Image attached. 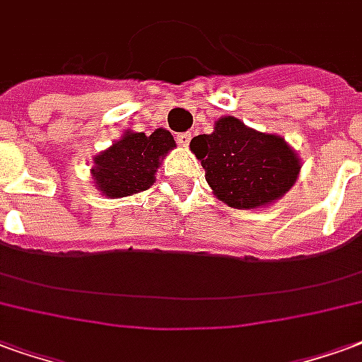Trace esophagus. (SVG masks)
<instances>
[{"label":"esophagus","mask_w":362,"mask_h":362,"mask_svg":"<svg viewBox=\"0 0 362 362\" xmlns=\"http://www.w3.org/2000/svg\"><path fill=\"white\" fill-rule=\"evenodd\" d=\"M191 139H192V134H191V133H181V134H177L179 146H189V142H191Z\"/></svg>","instance_id":"1"}]
</instances>
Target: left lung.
<instances>
[{"label": "left lung", "mask_w": 362, "mask_h": 362, "mask_svg": "<svg viewBox=\"0 0 362 362\" xmlns=\"http://www.w3.org/2000/svg\"><path fill=\"white\" fill-rule=\"evenodd\" d=\"M191 150L214 194L235 210L272 206L295 185L303 165L284 136L260 133L233 115L220 117L210 134L194 136Z\"/></svg>", "instance_id": "obj_1"}]
</instances>
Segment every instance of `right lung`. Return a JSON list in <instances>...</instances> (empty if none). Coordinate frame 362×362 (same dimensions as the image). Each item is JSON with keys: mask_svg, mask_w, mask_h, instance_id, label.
Returning a JSON list of instances; mask_svg holds the SVG:
<instances>
[{"mask_svg": "<svg viewBox=\"0 0 362 362\" xmlns=\"http://www.w3.org/2000/svg\"><path fill=\"white\" fill-rule=\"evenodd\" d=\"M173 148V136L162 127L152 134L125 131L119 141L92 158L90 177L107 199L133 197L154 185L156 171Z\"/></svg>", "mask_w": 362, "mask_h": 362, "instance_id": "1", "label": "right lung"}]
</instances>
